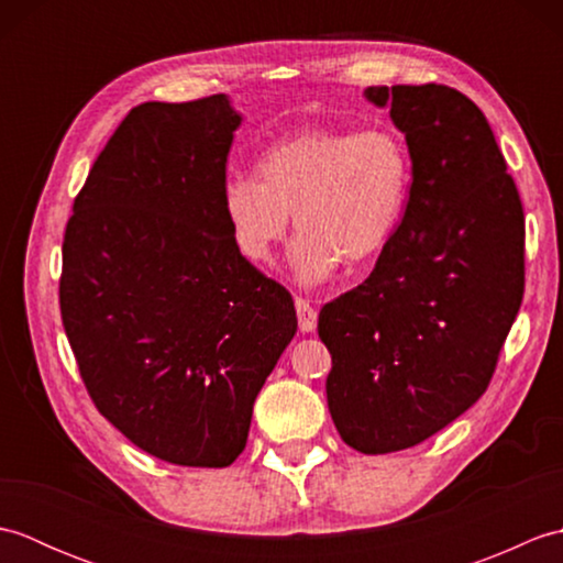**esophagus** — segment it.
<instances>
[{"instance_id": "obj_1", "label": "esophagus", "mask_w": 563, "mask_h": 563, "mask_svg": "<svg viewBox=\"0 0 563 563\" xmlns=\"http://www.w3.org/2000/svg\"><path fill=\"white\" fill-rule=\"evenodd\" d=\"M295 309H297V321H300V331L309 333L317 329V309L309 305L302 297H297L295 300Z\"/></svg>"}]
</instances>
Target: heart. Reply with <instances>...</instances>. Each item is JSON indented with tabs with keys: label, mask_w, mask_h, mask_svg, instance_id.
I'll use <instances>...</instances> for the list:
<instances>
[{
	"label": "heart",
	"mask_w": 563,
	"mask_h": 563,
	"mask_svg": "<svg viewBox=\"0 0 563 563\" xmlns=\"http://www.w3.org/2000/svg\"><path fill=\"white\" fill-rule=\"evenodd\" d=\"M256 174L222 186L230 236L249 263L266 266L290 227L295 278L319 285L339 271L379 256L404 218L411 157L391 128H307L273 142Z\"/></svg>",
	"instance_id": "b5f03b06"
}]
</instances>
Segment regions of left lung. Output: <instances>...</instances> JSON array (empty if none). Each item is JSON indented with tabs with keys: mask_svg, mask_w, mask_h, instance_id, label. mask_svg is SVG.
Listing matches in <instances>:
<instances>
[{
	"mask_svg": "<svg viewBox=\"0 0 563 563\" xmlns=\"http://www.w3.org/2000/svg\"><path fill=\"white\" fill-rule=\"evenodd\" d=\"M411 157L404 218L369 278L321 307L345 445L413 448L486 391L525 292V218L486 115L442 84L367 87Z\"/></svg>",
	"mask_w": 563,
	"mask_h": 563,
	"instance_id": "1",
	"label": "left lung"
}]
</instances>
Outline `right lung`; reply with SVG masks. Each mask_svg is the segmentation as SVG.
Returning a JSON list of instances; mask_svg holds the SVG:
<instances>
[{"mask_svg": "<svg viewBox=\"0 0 563 563\" xmlns=\"http://www.w3.org/2000/svg\"><path fill=\"white\" fill-rule=\"evenodd\" d=\"M227 93L125 115L75 198L59 312L101 416L164 462L227 466L297 331L290 292L239 254L222 186Z\"/></svg>", "mask_w": 563, "mask_h": 563, "instance_id": "add662e5", "label": "right lung"}]
</instances>
